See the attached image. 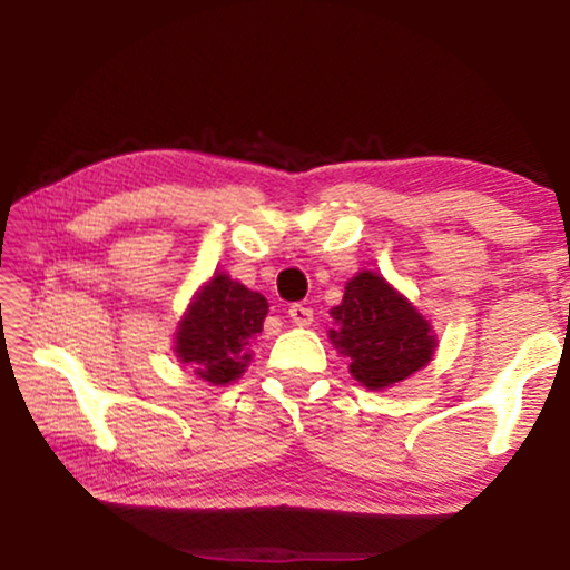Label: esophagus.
<instances>
[{"instance_id": "esophagus-1", "label": "esophagus", "mask_w": 570, "mask_h": 570, "mask_svg": "<svg viewBox=\"0 0 570 570\" xmlns=\"http://www.w3.org/2000/svg\"><path fill=\"white\" fill-rule=\"evenodd\" d=\"M287 318L295 326H308L311 322H314V311H311L308 306H303V303H293L291 308H287Z\"/></svg>"}]
</instances>
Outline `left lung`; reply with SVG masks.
Here are the masks:
<instances>
[{
    "mask_svg": "<svg viewBox=\"0 0 570 570\" xmlns=\"http://www.w3.org/2000/svg\"><path fill=\"white\" fill-rule=\"evenodd\" d=\"M330 314L332 345L350 357L353 379L371 392L423 371L439 347L431 322L379 272L361 269L347 279L342 303Z\"/></svg>",
    "mask_w": 570,
    "mask_h": 570,
    "instance_id": "1",
    "label": "left lung"
}]
</instances>
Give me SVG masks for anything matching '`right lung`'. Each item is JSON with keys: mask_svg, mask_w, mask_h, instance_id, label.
Listing matches in <instances>:
<instances>
[{"mask_svg": "<svg viewBox=\"0 0 570 570\" xmlns=\"http://www.w3.org/2000/svg\"><path fill=\"white\" fill-rule=\"evenodd\" d=\"M269 303L225 272L194 293L174 334V353L202 381L225 386L252 363V340L262 332Z\"/></svg>", "mask_w": 570, "mask_h": 570, "instance_id": "right-lung-1", "label": "right lung"}]
</instances>
